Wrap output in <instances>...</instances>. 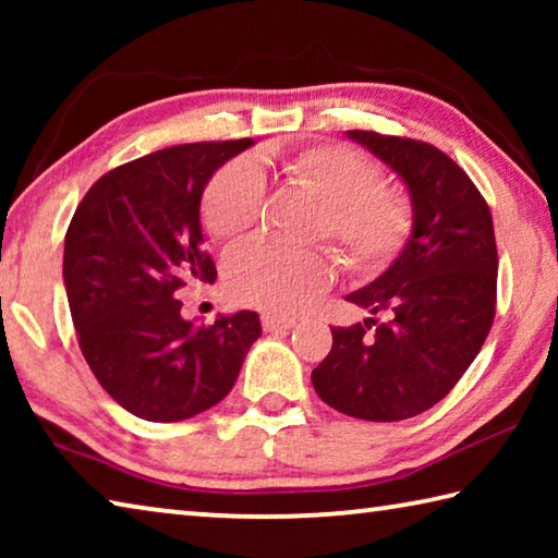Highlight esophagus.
<instances>
[{
    "label": "esophagus",
    "mask_w": 558,
    "mask_h": 558,
    "mask_svg": "<svg viewBox=\"0 0 558 558\" xmlns=\"http://www.w3.org/2000/svg\"><path fill=\"white\" fill-rule=\"evenodd\" d=\"M260 323H263V329H266V332H286V329L295 325V317H280V315L266 313L260 317Z\"/></svg>",
    "instance_id": "obj_1"
}]
</instances>
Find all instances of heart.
Wrapping results in <instances>:
<instances>
[{
  "instance_id": "obj_1",
  "label": "heart",
  "mask_w": 558,
  "mask_h": 558,
  "mask_svg": "<svg viewBox=\"0 0 558 558\" xmlns=\"http://www.w3.org/2000/svg\"><path fill=\"white\" fill-rule=\"evenodd\" d=\"M282 172L325 202L315 239H329L344 268L369 278L381 272L409 241L413 209L399 186L381 184L379 165L342 145H313L282 157ZM266 182L253 159H235L214 174L202 199V223L216 241L256 229ZM332 280V258L323 251H290L276 243L235 245L223 260V282L233 300L292 315L315 302Z\"/></svg>"
}]
</instances>
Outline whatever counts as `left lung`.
I'll list each match as a JSON object with an SVG mask.
<instances>
[{
    "label": "left lung",
    "mask_w": 558,
    "mask_h": 558,
    "mask_svg": "<svg viewBox=\"0 0 558 558\" xmlns=\"http://www.w3.org/2000/svg\"><path fill=\"white\" fill-rule=\"evenodd\" d=\"M403 179L413 229L389 270L347 295L372 317L332 329L313 372L319 399L362 421H403L446 399L495 319L493 214L472 179L438 147L349 130Z\"/></svg>",
    "instance_id": "left-lung-1"
}]
</instances>
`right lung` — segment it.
Here are the masks:
<instances>
[{"label": "right lung", "mask_w": 558, "mask_h": 558, "mask_svg": "<svg viewBox=\"0 0 558 558\" xmlns=\"http://www.w3.org/2000/svg\"><path fill=\"white\" fill-rule=\"evenodd\" d=\"M251 145L245 137L159 149L102 174L73 214L63 282L81 352L137 418L174 423L211 409L263 332L251 310L194 325L177 300L182 288L216 280L202 245V194Z\"/></svg>", "instance_id": "1"}]
</instances>
